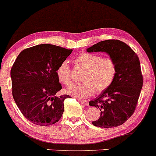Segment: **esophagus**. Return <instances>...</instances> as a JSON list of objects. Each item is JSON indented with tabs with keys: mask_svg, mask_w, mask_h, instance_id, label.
<instances>
[{
	"mask_svg": "<svg viewBox=\"0 0 156 156\" xmlns=\"http://www.w3.org/2000/svg\"><path fill=\"white\" fill-rule=\"evenodd\" d=\"M79 101H80V102L81 103V104L83 105H85V106H87L88 105V102H87V101L83 100V99H79Z\"/></svg>",
	"mask_w": 156,
	"mask_h": 156,
	"instance_id": "34e87169",
	"label": "esophagus"
}]
</instances>
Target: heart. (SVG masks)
Instances as JSON below:
<instances>
[{"instance_id": "1", "label": "heart", "mask_w": 156, "mask_h": 156, "mask_svg": "<svg viewBox=\"0 0 156 156\" xmlns=\"http://www.w3.org/2000/svg\"><path fill=\"white\" fill-rule=\"evenodd\" d=\"M77 65L85 69L83 74V83L73 84L66 91L76 97L86 98L96 91L102 92L111 85L116 76V63L111 57H102L97 54L82 53L76 59ZM57 76L60 82L70 85L72 82L68 62L64 61L57 69Z\"/></svg>"}]
</instances>
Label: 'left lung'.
<instances>
[{"label": "left lung", "mask_w": 156, "mask_h": 156, "mask_svg": "<svg viewBox=\"0 0 156 156\" xmlns=\"http://www.w3.org/2000/svg\"><path fill=\"white\" fill-rule=\"evenodd\" d=\"M87 52H105L116 63L113 82L89 105L101 111L92 124L101 128L119 126L132 115L143 83L140 59L127 44L119 40L100 41L88 48Z\"/></svg>", "instance_id": "1"}]
</instances>
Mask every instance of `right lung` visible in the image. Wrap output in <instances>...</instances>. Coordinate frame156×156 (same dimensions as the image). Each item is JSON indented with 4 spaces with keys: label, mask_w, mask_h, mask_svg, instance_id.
<instances>
[{
    "label": "right lung",
    "mask_w": 156,
    "mask_h": 156,
    "mask_svg": "<svg viewBox=\"0 0 156 156\" xmlns=\"http://www.w3.org/2000/svg\"><path fill=\"white\" fill-rule=\"evenodd\" d=\"M73 51L51 44H40L20 52L11 70L12 94L24 117L37 126H47L62 115L67 94L62 89L57 69Z\"/></svg>",
    "instance_id": "right-lung-1"
}]
</instances>
